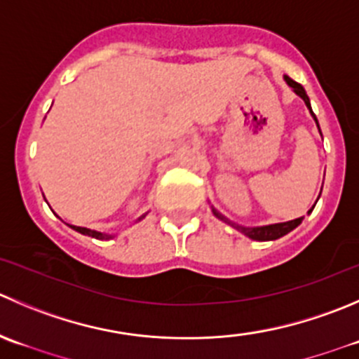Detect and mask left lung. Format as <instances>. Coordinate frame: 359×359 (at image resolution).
<instances>
[{
    "label": "left lung",
    "mask_w": 359,
    "mask_h": 359,
    "mask_svg": "<svg viewBox=\"0 0 359 359\" xmlns=\"http://www.w3.org/2000/svg\"><path fill=\"white\" fill-rule=\"evenodd\" d=\"M284 79H286V82L290 83L291 87H293V91L297 93V95L300 96L302 100H304L305 105H307L309 109H311V102H309V96H307V93H305L304 87H302L298 82H294L293 79H290V76H284ZM311 114H312V116H314L312 109H311ZM314 119H316V116H314ZM316 123H318V119H316ZM318 128H319V124H318ZM311 210H312V208H311ZM311 210H309V212H311ZM214 214L217 215L219 219H222V221H224V222H228V224L235 226V228L238 229V231H242L243 235H247V236H249V238L259 240V242H264V240H277V238H280V236H284V235H286V233H290L291 229L297 228V226L302 222V219H304V217H298V219H294V221L280 222V224L261 226V228H243V226H236V224H233V222H229L228 219L222 217V215L219 214L217 210H214Z\"/></svg>",
    "instance_id": "8db88e82"
}]
</instances>
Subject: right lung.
Segmentation results:
<instances>
[{"label": "right lung", "instance_id": "right-lung-1", "mask_svg": "<svg viewBox=\"0 0 359 359\" xmlns=\"http://www.w3.org/2000/svg\"><path fill=\"white\" fill-rule=\"evenodd\" d=\"M73 229H75V231H79V233H82V235H89V236H93V238H100V240H105V238H110V236L112 235H103V233H100V231H95V229H87V228H80V226H72Z\"/></svg>", "mask_w": 359, "mask_h": 359}]
</instances>
